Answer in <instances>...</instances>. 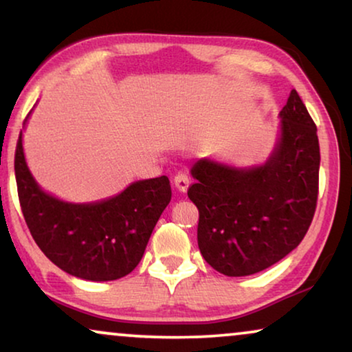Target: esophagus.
I'll return each mask as SVG.
<instances>
[{"instance_id":"obj_1","label":"esophagus","mask_w":352,"mask_h":352,"mask_svg":"<svg viewBox=\"0 0 352 352\" xmlns=\"http://www.w3.org/2000/svg\"><path fill=\"white\" fill-rule=\"evenodd\" d=\"M190 184V176L187 175V173H177V175L175 176V186L177 190L181 192H186L187 187H189Z\"/></svg>"}]
</instances>
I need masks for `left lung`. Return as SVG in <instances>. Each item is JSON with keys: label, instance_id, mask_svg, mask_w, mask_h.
<instances>
[{"label": "left lung", "instance_id": "obj_1", "mask_svg": "<svg viewBox=\"0 0 352 352\" xmlns=\"http://www.w3.org/2000/svg\"><path fill=\"white\" fill-rule=\"evenodd\" d=\"M282 134L266 165L234 170L210 160L192 166L187 190L199 208L201 256L229 277L252 276L295 250L309 229L319 195L317 126L292 89Z\"/></svg>", "mask_w": 352, "mask_h": 352}]
</instances>
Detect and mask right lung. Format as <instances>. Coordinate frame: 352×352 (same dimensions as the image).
I'll use <instances>...</instances> for the list:
<instances>
[{
  "mask_svg": "<svg viewBox=\"0 0 352 352\" xmlns=\"http://www.w3.org/2000/svg\"><path fill=\"white\" fill-rule=\"evenodd\" d=\"M14 170L19 201L33 240L57 267L85 280L128 276L141 261L152 230L171 200L166 176L134 182L99 204L57 200L43 192L28 171L22 131Z\"/></svg>",
  "mask_w": 352,
  "mask_h": 352,
  "instance_id": "add662e5",
  "label": "right lung"
}]
</instances>
